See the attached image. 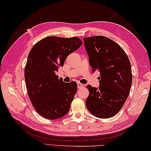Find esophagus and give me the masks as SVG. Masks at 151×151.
I'll return each mask as SVG.
<instances>
[{
	"label": "esophagus",
	"mask_w": 151,
	"mask_h": 151,
	"mask_svg": "<svg viewBox=\"0 0 151 151\" xmlns=\"http://www.w3.org/2000/svg\"><path fill=\"white\" fill-rule=\"evenodd\" d=\"M77 86H78V88H82L84 87V85L81 84V83L78 82L77 83Z\"/></svg>",
	"instance_id": "1"
}]
</instances>
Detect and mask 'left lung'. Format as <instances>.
<instances>
[{"instance_id":"1","label":"left lung","mask_w":151,"mask_h":151,"mask_svg":"<svg viewBox=\"0 0 151 151\" xmlns=\"http://www.w3.org/2000/svg\"><path fill=\"white\" fill-rule=\"evenodd\" d=\"M92 72L99 71V88L88 85L86 107L94 116L110 118L116 115L129 97L132 75L129 57L110 38L96 36L84 37Z\"/></svg>"}]
</instances>
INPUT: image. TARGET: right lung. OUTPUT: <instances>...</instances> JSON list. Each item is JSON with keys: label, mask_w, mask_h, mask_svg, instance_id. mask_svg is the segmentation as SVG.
I'll return each mask as SVG.
<instances>
[{"label": "right lung", "mask_w": 151, "mask_h": 151, "mask_svg": "<svg viewBox=\"0 0 151 151\" xmlns=\"http://www.w3.org/2000/svg\"><path fill=\"white\" fill-rule=\"evenodd\" d=\"M82 44L76 37L49 36L38 41L30 50L24 69L25 82L32 106L43 117L56 119L68 113L77 84L63 82L56 72Z\"/></svg>", "instance_id": "add662e5"}]
</instances>
